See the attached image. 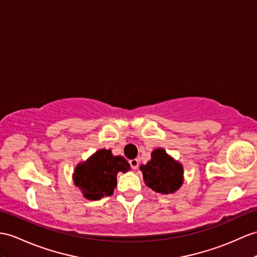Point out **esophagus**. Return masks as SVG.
Returning a JSON list of instances; mask_svg holds the SVG:
<instances>
[{
    "mask_svg": "<svg viewBox=\"0 0 257 257\" xmlns=\"http://www.w3.org/2000/svg\"><path fill=\"white\" fill-rule=\"evenodd\" d=\"M130 165H131V168H132L133 170H136V169L139 168V166H140V161L137 159H132V160H130Z\"/></svg>",
    "mask_w": 257,
    "mask_h": 257,
    "instance_id": "1",
    "label": "esophagus"
}]
</instances>
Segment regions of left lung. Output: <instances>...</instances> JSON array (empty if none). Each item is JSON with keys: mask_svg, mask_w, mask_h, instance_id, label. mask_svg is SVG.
Listing matches in <instances>:
<instances>
[{"mask_svg": "<svg viewBox=\"0 0 257 257\" xmlns=\"http://www.w3.org/2000/svg\"><path fill=\"white\" fill-rule=\"evenodd\" d=\"M145 184L160 194H172L183 183V167L169 156L165 149L157 148L152 159L141 166Z\"/></svg>", "mask_w": 257, "mask_h": 257, "instance_id": "obj_1", "label": "left lung"}]
</instances>
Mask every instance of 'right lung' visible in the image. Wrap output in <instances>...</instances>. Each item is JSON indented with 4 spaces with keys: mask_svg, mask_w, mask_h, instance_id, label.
Returning <instances> with one entry per match:
<instances>
[{
    "mask_svg": "<svg viewBox=\"0 0 257 257\" xmlns=\"http://www.w3.org/2000/svg\"><path fill=\"white\" fill-rule=\"evenodd\" d=\"M128 170L130 164L122 156H113L110 149H100L77 165L73 180L84 197L97 201L111 196L116 186L117 173Z\"/></svg>",
    "mask_w": 257,
    "mask_h": 257,
    "instance_id": "obj_1",
    "label": "right lung"
}]
</instances>
